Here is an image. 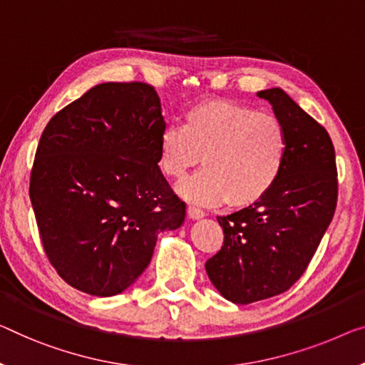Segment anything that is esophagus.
<instances>
[{"mask_svg":"<svg viewBox=\"0 0 365 365\" xmlns=\"http://www.w3.org/2000/svg\"><path fill=\"white\" fill-rule=\"evenodd\" d=\"M188 216L192 217V220H200V217L205 216V211L201 210V208H198V206L190 205L188 206Z\"/></svg>","mask_w":365,"mask_h":365,"instance_id":"34e87169","label":"esophagus"}]
</instances>
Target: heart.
Here are the masks:
<instances>
[{
    "label": "heart",
    "instance_id": "obj_1",
    "mask_svg": "<svg viewBox=\"0 0 365 365\" xmlns=\"http://www.w3.org/2000/svg\"><path fill=\"white\" fill-rule=\"evenodd\" d=\"M203 157L205 170L185 180L178 192L205 206H249L279 180L287 157V133L270 113L231 100H211L188 108L182 124L159 135V167L182 180Z\"/></svg>",
    "mask_w": 365,
    "mask_h": 365
}]
</instances>
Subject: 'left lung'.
Returning <instances> with one entry per match:
<instances>
[{
	"instance_id": "obj_1",
	"label": "left lung",
	"mask_w": 365,
	"mask_h": 365,
	"mask_svg": "<svg viewBox=\"0 0 365 365\" xmlns=\"http://www.w3.org/2000/svg\"><path fill=\"white\" fill-rule=\"evenodd\" d=\"M287 133L279 180L257 203L217 216L220 252L206 260L211 284L226 300L247 304L287 292L307 270L338 201V170L329 134L282 88L257 93Z\"/></svg>"
}]
</instances>
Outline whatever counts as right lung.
I'll list each match as a JSON object with an SVG mask.
<instances>
[{"mask_svg": "<svg viewBox=\"0 0 365 365\" xmlns=\"http://www.w3.org/2000/svg\"><path fill=\"white\" fill-rule=\"evenodd\" d=\"M160 98L140 81L96 85L41 135L29 197L51 264L95 297L126 290L148 267L157 235L185 221L159 168Z\"/></svg>", "mask_w": 365, "mask_h": 365, "instance_id": "obj_1", "label": "right lung"}]
</instances>
